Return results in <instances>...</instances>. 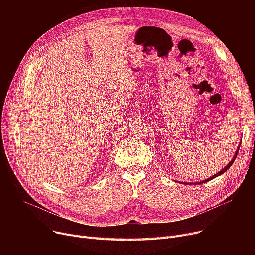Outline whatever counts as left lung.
Segmentation results:
<instances>
[{"mask_svg": "<svg viewBox=\"0 0 255 255\" xmlns=\"http://www.w3.org/2000/svg\"><path fill=\"white\" fill-rule=\"evenodd\" d=\"M240 145H241V143H239V146H238V149H237V152H236V154H235V156H234V158H233V160H232V161L229 163V164H227L221 171H219V172H217L216 173V175H214V176H212L211 178H209V179H207V180H204V181H200V182H198V183H194L195 185L196 184H203V183H206V182H209V181H211V180H213L214 178H216V177H218V176H220V175H222V173H224L227 169H229L231 166H232V164L234 163V161H235V159L237 158V155H238V152H239V149H240ZM184 184H189V183H184ZM190 184H192V183H190Z\"/></svg>", "mask_w": 255, "mask_h": 255, "instance_id": "left-lung-1", "label": "left lung"}]
</instances>
